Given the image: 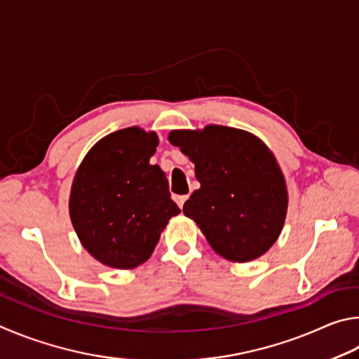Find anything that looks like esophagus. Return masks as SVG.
<instances>
[{"label": "esophagus", "instance_id": "1", "mask_svg": "<svg viewBox=\"0 0 359 359\" xmlns=\"http://www.w3.org/2000/svg\"><path fill=\"white\" fill-rule=\"evenodd\" d=\"M186 200H187V196H175V202L178 203L180 208H183V205L186 203Z\"/></svg>", "mask_w": 359, "mask_h": 359}]
</instances>
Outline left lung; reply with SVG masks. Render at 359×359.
Masks as SVG:
<instances>
[{
    "label": "left lung",
    "instance_id": "left-lung-1",
    "mask_svg": "<svg viewBox=\"0 0 359 359\" xmlns=\"http://www.w3.org/2000/svg\"><path fill=\"white\" fill-rule=\"evenodd\" d=\"M168 142L196 165L200 189L183 212L212 250L233 263L268 252L284 229L288 191L266 143L248 130L219 124L172 130Z\"/></svg>",
    "mask_w": 359,
    "mask_h": 359
}]
</instances>
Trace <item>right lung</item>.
Instances as JSON below:
<instances>
[{
    "label": "right lung",
    "instance_id": "add662e5",
    "mask_svg": "<svg viewBox=\"0 0 359 359\" xmlns=\"http://www.w3.org/2000/svg\"><path fill=\"white\" fill-rule=\"evenodd\" d=\"M157 144L154 130L119 129L100 138L75 172L69 216L81 246L105 266L142 265L181 212L165 173L149 163Z\"/></svg>",
    "mask_w": 359,
    "mask_h": 359
}]
</instances>
